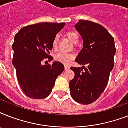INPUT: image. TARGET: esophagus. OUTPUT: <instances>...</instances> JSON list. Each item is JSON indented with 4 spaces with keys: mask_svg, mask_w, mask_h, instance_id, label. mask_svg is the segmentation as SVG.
<instances>
[{
    "mask_svg": "<svg viewBox=\"0 0 128 128\" xmlns=\"http://www.w3.org/2000/svg\"><path fill=\"white\" fill-rule=\"evenodd\" d=\"M64 69H65V70H68V69H69V66H67V65H65V66H64Z\"/></svg>",
    "mask_w": 128,
    "mask_h": 128,
    "instance_id": "1",
    "label": "esophagus"
}]
</instances>
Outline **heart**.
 <instances>
[{
	"label": "heart",
	"instance_id": "1",
	"mask_svg": "<svg viewBox=\"0 0 128 128\" xmlns=\"http://www.w3.org/2000/svg\"><path fill=\"white\" fill-rule=\"evenodd\" d=\"M66 36H67L69 40H70L72 43L74 44H77L78 42V33L73 30H69L67 31L66 32ZM58 40H59V37L58 35H56V36L54 37L52 41V47L53 50H56L58 46ZM74 58V56L73 54H70V53H65L63 52H60L55 54L54 56V58L56 61L60 62L62 64H68L71 62Z\"/></svg>",
	"mask_w": 128,
	"mask_h": 128
}]
</instances>
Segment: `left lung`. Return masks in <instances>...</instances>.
<instances>
[{"label":"left lung","mask_w":128,"mask_h":128,"mask_svg":"<svg viewBox=\"0 0 128 128\" xmlns=\"http://www.w3.org/2000/svg\"><path fill=\"white\" fill-rule=\"evenodd\" d=\"M75 27L83 39L75 61L83 66L70 68L75 74L69 84L70 95L78 103L90 104L101 96L108 82L114 64V40L103 26L92 21L79 20Z\"/></svg>","instance_id":"8db88e82"}]
</instances>
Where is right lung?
<instances>
[{
    "mask_svg": "<svg viewBox=\"0 0 128 128\" xmlns=\"http://www.w3.org/2000/svg\"><path fill=\"white\" fill-rule=\"evenodd\" d=\"M66 23L40 22L22 28L14 36L12 64L23 93L33 99L50 95L56 79L64 71L60 62L42 65L43 60L53 59L50 55L56 34Z\"/></svg>",
    "mask_w": 128,
    "mask_h": 128,
    "instance_id": "obj_1",
    "label": "right lung"
}]
</instances>
